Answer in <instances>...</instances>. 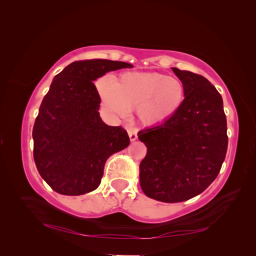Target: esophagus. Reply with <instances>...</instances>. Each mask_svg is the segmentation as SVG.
Returning a JSON list of instances; mask_svg holds the SVG:
<instances>
[{
	"mask_svg": "<svg viewBox=\"0 0 256 256\" xmlns=\"http://www.w3.org/2000/svg\"><path fill=\"white\" fill-rule=\"evenodd\" d=\"M128 134H129V138H130V141H131V142L136 141V138H138L136 130L134 129V128H129V129H128Z\"/></svg>",
	"mask_w": 256,
	"mask_h": 256,
	"instance_id": "34e87169",
	"label": "esophagus"
}]
</instances>
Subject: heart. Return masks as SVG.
Listing matches in <instances>:
<instances>
[{"instance_id":"obj_1","label":"heart","mask_w":256,"mask_h":256,"mask_svg":"<svg viewBox=\"0 0 256 256\" xmlns=\"http://www.w3.org/2000/svg\"><path fill=\"white\" fill-rule=\"evenodd\" d=\"M102 104L106 111L127 116L130 106L145 124L161 122L173 116L184 100V83L159 72H125L116 81L112 76L96 82Z\"/></svg>"}]
</instances>
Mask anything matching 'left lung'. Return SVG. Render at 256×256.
<instances>
[{
  "label": "left lung",
  "instance_id": "left-lung-1",
  "mask_svg": "<svg viewBox=\"0 0 256 256\" xmlns=\"http://www.w3.org/2000/svg\"><path fill=\"white\" fill-rule=\"evenodd\" d=\"M184 100L161 125L138 131L147 147L140 164L145 196L178 203L202 193L218 176L228 150L226 116L219 92L203 76L173 67Z\"/></svg>",
  "mask_w": 256,
  "mask_h": 256
}]
</instances>
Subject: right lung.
I'll use <instances>...</instances> for the list:
<instances>
[{
    "label": "right lung",
    "mask_w": 256,
    "mask_h": 256,
    "mask_svg": "<svg viewBox=\"0 0 256 256\" xmlns=\"http://www.w3.org/2000/svg\"><path fill=\"white\" fill-rule=\"evenodd\" d=\"M129 64L110 60H76L54 76L33 127L34 161L60 194L81 196L102 182L106 159L129 145L122 127L99 116L95 81Z\"/></svg>",
    "instance_id": "obj_1"
}]
</instances>
